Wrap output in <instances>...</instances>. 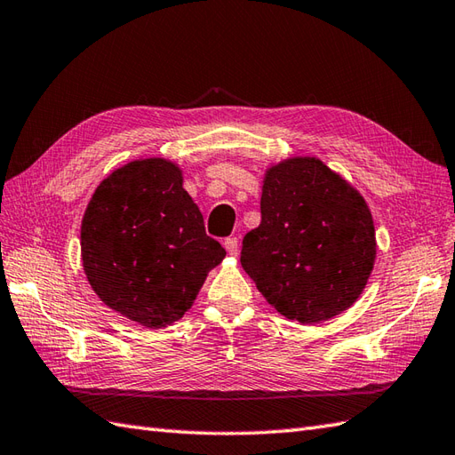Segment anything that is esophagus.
Segmentation results:
<instances>
[{"label": "esophagus", "mask_w": 455, "mask_h": 455, "mask_svg": "<svg viewBox=\"0 0 455 455\" xmlns=\"http://www.w3.org/2000/svg\"><path fill=\"white\" fill-rule=\"evenodd\" d=\"M224 247H226V251H228L229 255H237V251H239L237 237H226L224 239Z\"/></svg>", "instance_id": "34e87169"}]
</instances>
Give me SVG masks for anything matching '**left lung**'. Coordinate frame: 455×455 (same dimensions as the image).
Returning <instances> with one entry per match:
<instances>
[{"label": "left lung", "mask_w": 455, "mask_h": 455, "mask_svg": "<svg viewBox=\"0 0 455 455\" xmlns=\"http://www.w3.org/2000/svg\"><path fill=\"white\" fill-rule=\"evenodd\" d=\"M373 260L370 208L345 179L315 157L267 171L241 267L278 313L304 325L339 315L366 288Z\"/></svg>", "instance_id": "8db88e82"}]
</instances>
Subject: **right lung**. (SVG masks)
I'll list each match as a JSON object with an SVG mask.
<instances>
[{"mask_svg":"<svg viewBox=\"0 0 455 455\" xmlns=\"http://www.w3.org/2000/svg\"><path fill=\"white\" fill-rule=\"evenodd\" d=\"M226 249L206 235L204 218L167 159L130 161L91 196L82 221V260L105 304L149 329L190 309Z\"/></svg>","mask_w":455,"mask_h":455,"instance_id":"right-lung-1","label":"right lung"}]
</instances>
